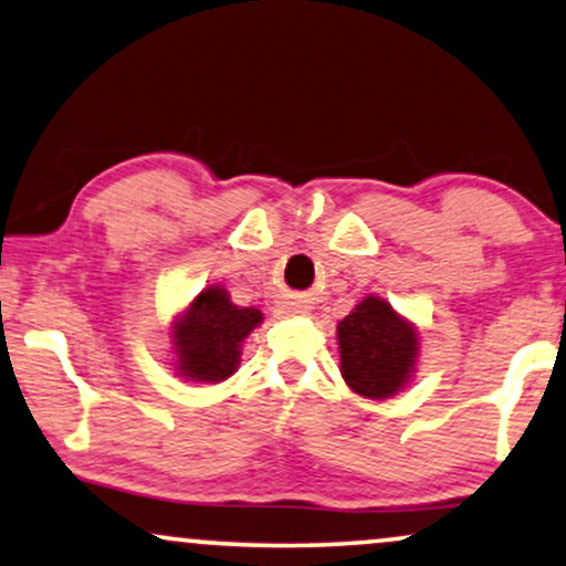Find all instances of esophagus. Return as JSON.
Masks as SVG:
<instances>
[{"mask_svg":"<svg viewBox=\"0 0 566 566\" xmlns=\"http://www.w3.org/2000/svg\"><path fill=\"white\" fill-rule=\"evenodd\" d=\"M291 310H296V312L302 310V302H291Z\"/></svg>","mask_w":566,"mask_h":566,"instance_id":"34e87169","label":"esophagus"}]
</instances>
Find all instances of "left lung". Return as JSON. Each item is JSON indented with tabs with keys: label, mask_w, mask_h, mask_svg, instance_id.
Listing matches in <instances>:
<instances>
[{
	"label": "left lung",
	"mask_w": 566,
	"mask_h": 566,
	"mask_svg": "<svg viewBox=\"0 0 566 566\" xmlns=\"http://www.w3.org/2000/svg\"><path fill=\"white\" fill-rule=\"evenodd\" d=\"M340 375L365 399H390L415 378L420 333L380 296H365L336 327Z\"/></svg>",
	"instance_id": "obj_1"
}]
</instances>
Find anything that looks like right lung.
Masks as SVG:
<instances>
[{"mask_svg":"<svg viewBox=\"0 0 566 566\" xmlns=\"http://www.w3.org/2000/svg\"><path fill=\"white\" fill-rule=\"evenodd\" d=\"M262 323L256 306H235L222 285H207L170 327L178 378L222 382L241 365L243 338Z\"/></svg>","mask_w":566,"mask_h":566,"instance_id":"obj_1","label":"right lung"}]
</instances>
